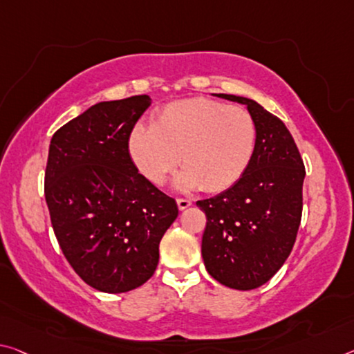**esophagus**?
Here are the masks:
<instances>
[{
    "label": "esophagus",
    "instance_id": "34e87169",
    "mask_svg": "<svg viewBox=\"0 0 354 354\" xmlns=\"http://www.w3.org/2000/svg\"><path fill=\"white\" fill-rule=\"evenodd\" d=\"M176 203H178V207H179V209H187V207L190 206V205H192V201H190V200H187V198H178L176 200Z\"/></svg>",
    "mask_w": 354,
    "mask_h": 354
}]
</instances>
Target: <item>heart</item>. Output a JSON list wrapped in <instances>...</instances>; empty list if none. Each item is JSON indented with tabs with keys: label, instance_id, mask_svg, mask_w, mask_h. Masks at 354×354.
<instances>
[{
	"label": "heart",
	"instance_id": "heart-1",
	"mask_svg": "<svg viewBox=\"0 0 354 354\" xmlns=\"http://www.w3.org/2000/svg\"><path fill=\"white\" fill-rule=\"evenodd\" d=\"M255 147L249 111L206 97L168 104L153 126L136 124L127 137L129 157L149 183L164 184L179 160L176 187L207 194L233 187L248 171Z\"/></svg>",
	"mask_w": 354,
	"mask_h": 354
}]
</instances>
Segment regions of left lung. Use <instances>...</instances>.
Here are the masks:
<instances>
[{"label": "left lung", "instance_id": "left-lung-1", "mask_svg": "<svg viewBox=\"0 0 354 354\" xmlns=\"http://www.w3.org/2000/svg\"><path fill=\"white\" fill-rule=\"evenodd\" d=\"M248 106L257 147L248 171L233 187L200 200L206 214L201 255L206 271L234 290L266 283L287 260L298 234L306 170L290 131L255 100L214 94Z\"/></svg>", "mask_w": 354, "mask_h": 354}]
</instances>
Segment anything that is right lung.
<instances>
[{"label":"right lung","mask_w":354,"mask_h":354,"mask_svg":"<svg viewBox=\"0 0 354 354\" xmlns=\"http://www.w3.org/2000/svg\"><path fill=\"white\" fill-rule=\"evenodd\" d=\"M151 105L147 94L89 106L55 132L46 201L66 260L89 287L126 293L159 263L176 201L149 183L127 153V137Z\"/></svg>","instance_id":"add662e5"}]
</instances>
